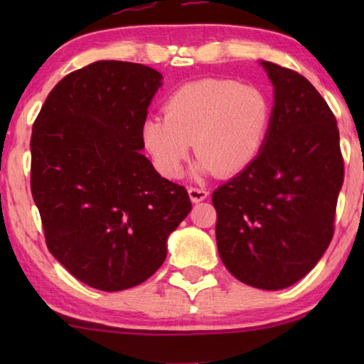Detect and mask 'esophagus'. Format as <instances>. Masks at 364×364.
Returning a JSON list of instances; mask_svg holds the SVG:
<instances>
[{"mask_svg": "<svg viewBox=\"0 0 364 364\" xmlns=\"http://www.w3.org/2000/svg\"><path fill=\"white\" fill-rule=\"evenodd\" d=\"M188 197H191L192 202H202L205 200V198L208 197V192L207 188H202V187H191L188 188Z\"/></svg>", "mask_w": 364, "mask_h": 364, "instance_id": "34e87169", "label": "esophagus"}]
</instances>
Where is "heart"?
Listing matches in <instances>:
<instances>
[{
    "label": "heart",
    "mask_w": 364,
    "mask_h": 364,
    "mask_svg": "<svg viewBox=\"0 0 364 364\" xmlns=\"http://www.w3.org/2000/svg\"><path fill=\"white\" fill-rule=\"evenodd\" d=\"M272 121L267 94L230 79L183 84L164 104V116L142 124V142L164 177L176 178L192 141L198 156L193 173L233 176L255 161Z\"/></svg>",
    "instance_id": "1"
}]
</instances>
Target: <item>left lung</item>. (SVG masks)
Here are the masks:
<instances>
[{"label": "left lung", "instance_id": "obj_1", "mask_svg": "<svg viewBox=\"0 0 364 364\" xmlns=\"http://www.w3.org/2000/svg\"><path fill=\"white\" fill-rule=\"evenodd\" d=\"M273 84L272 121L250 166L212 193L217 247L237 280L282 290L330 245L345 167L336 119L301 74L262 61Z\"/></svg>", "mask_w": 364, "mask_h": 364}]
</instances>
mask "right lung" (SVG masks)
<instances>
[{"label":"right lung","mask_w":364,"mask_h":364,"mask_svg":"<svg viewBox=\"0 0 364 364\" xmlns=\"http://www.w3.org/2000/svg\"><path fill=\"white\" fill-rule=\"evenodd\" d=\"M162 74L97 61L59 81L31 136V193L46 245L77 280L102 291L152 277L167 238L191 212L186 187L141 152L142 124Z\"/></svg>","instance_id":"right-lung-1"}]
</instances>
